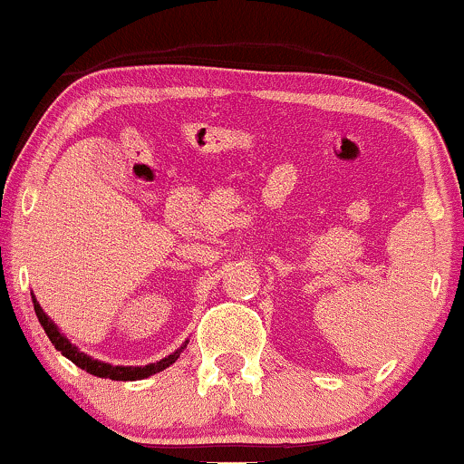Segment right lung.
<instances>
[{"label":"right lung","instance_id":"1","mask_svg":"<svg viewBox=\"0 0 464 464\" xmlns=\"http://www.w3.org/2000/svg\"><path fill=\"white\" fill-rule=\"evenodd\" d=\"M33 304H34V314H36V317H39V322H41V326H44L45 335L50 337V342L54 344L56 351H61V355L70 359L72 363H76V366L82 368L85 372L93 374V377L113 379V382H138V379H147V377H150V374L162 372L164 368L173 366V363L177 362V357L181 355V351L188 346V340H186L184 344L177 348L175 353H170L169 357L160 359V362H155V363H147V366H111V363L90 357L87 353H82L81 348L72 344V342L67 340L63 333L59 331V326H56L54 322L50 320L48 314L41 309V304L36 302L34 295H33Z\"/></svg>","mask_w":464,"mask_h":464}]
</instances>
